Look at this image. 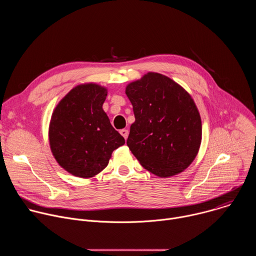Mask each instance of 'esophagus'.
Segmentation results:
<instances>
[{"label": "esophagus", "instance_id": "1", "mask_svg": "<svg viewBox=\"0 0 256 256\" xmlns=\"http://www.w3.org/2000/svg\"><path fill=\"white\" fill-rule=\"evenodd\" d=\"M120 134H122L126 140L128 138V130H126V128L120 130Z\"/></svg>", "mask_w": 256, "mask_h": 256}]
</instances>
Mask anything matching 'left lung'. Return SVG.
Returning a JSON list of instances; mask_svg holds the SVG:
<instances>
[{
  "label": "left lung",
  "mask_w": 256,
  "mask_h": 256,
  "mask_svg": "<svg viewBox=\"0 0 256 256\" xmlns=\"http://www.w3.org/2000/svg\"><path fill=\"white\" fill-rule=\"evenodd\" d=\"M126 94L136 118L126 144L140 164L161 178L186 170L202 142V120L190 93L172 79L149 72L130 83Z\"/></svg>",
  "instance_id": "1"
}]
</instances>
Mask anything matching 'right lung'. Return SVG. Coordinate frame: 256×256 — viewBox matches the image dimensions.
<instances>
[{"label":"right lung","instance_id":"1","mask_svg":"<svg viewBox=\"0 0 256 256\" xmlns=\"http://www.w3.org/2000/svg\"><path fill=\"white\" fill-rule=\"evenodd\" d=\"M107 89L95 83L72 88L56 106L48 140L58 165L72 175L91 178L101 172L112 152L124 144L102 105Z\"/></svg>","mask_w":256,"mask_h":256}]
</instances>
